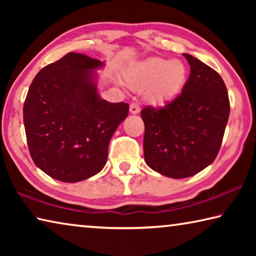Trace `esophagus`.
I'll return each mask as SVG.
<instances>
[{"instance_id":"1","label":"esophagus","mask_w":256,"mask_h":256,"mask_svg":"<svg viewBox=\"0 0 256 256\" xmlns=\"http://www.w3.org/2000/svg\"><path fill=\"white\" fill-rule=\"evenodd\" d=\"M130 112H131V114H138V112H140V106H138V104L132 102L131 105H130Z\"/></svg>"}]
</instances>
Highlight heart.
Masks as SVG:
<instances>
[{"label": "heart", "instance_id": "obj_1", "mask_svg": "<svg viewBox=\"0 0 256 256\" xmlns=\"http://www.w3.org/2000/svg\"><path fill=\"white\" fill-rule=\"evenodd\" d=\"M126 79L128 86L136 92L148 90L149 100L154 105H164L184 88L188 68L180 60L156 58L138 64Z\"/></svg>", "mask_w": 256, "mask_h": 256}]
</instances>
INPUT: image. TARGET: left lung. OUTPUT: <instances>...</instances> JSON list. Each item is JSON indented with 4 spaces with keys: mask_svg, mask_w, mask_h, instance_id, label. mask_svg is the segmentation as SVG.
Returning <instances> with one entry per match:
<instances>
[{
    "mask_svg": "<svg viewBox=\"0 0 256 256\" xmlns=\"http://www.w3.org/2000/svg\"><path fill=\"white\" fill-rule=\"evenodd\" d=\"M183 55L190 74L182 94L164 107L141 110L146 162L170 178L193 176L214 162L230 112L222 78L194 56Z\"/></svg>",
    "mask_w": 256,
    "mask_h": 256,
    "instance_id": "1",
    "label": "left lung"
}]
</instances>
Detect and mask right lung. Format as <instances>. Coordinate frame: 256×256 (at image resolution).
I'll list each match as a JSON object with an SVG mask.
<instances>
[{"instance_id":"add662e5","label":"right lung","mask_w":256,"mask_h":256,"mask_svg":"<svg viewBox=\"0 0 256 256\" xmlns=\"http://www.w3.org/2000/svg\"><path fill=\"white\" fill-rule=\"evenodd\" d=\"M105 63L68 53L42 68L29 86L24 123L29 152L42 172L66 183L98 174L128 105L102 99L94 70Z\"/></svg>"}]
</instances>
